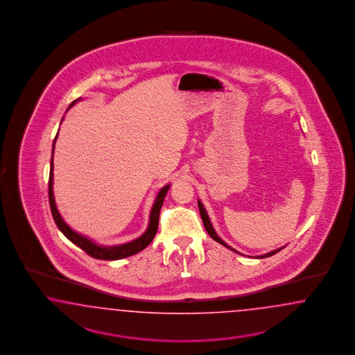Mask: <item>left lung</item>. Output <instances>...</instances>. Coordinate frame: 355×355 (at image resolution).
Here are the masks:
<instances>
[{
	"label": "left lung",
	"mask_w": 355,
	"mask_h": 355,
	"mask_svg": "<svg viewBox=\"0 0 355 355\" xmlns=\"http://www.w3.org/2000/svg\"><path fill=\"white\" fill-rule=\"evenodd\" d=\"M198 205H199V212H200V216H202V220H203V224H205V230L208 232V234L212 236L214 239H215L216 242H218L220 245H223V246H225V248H229V250H232V251H234L236 254H239L236 250H234L233 248H230L226 242H224L220 236H217V233L215 232V229H214V226H212V223H211V220H209V217H208V214H207V211H205V205H202V202L200 200H198ZM284 248H277V250H273V251H270L268 254H264V255H260V257H255V258L263 259V258H268V257H272V255H275L276 252H279Z\"/></svg>",
	"instance_id": "left-lung-1"
}]
</instances>
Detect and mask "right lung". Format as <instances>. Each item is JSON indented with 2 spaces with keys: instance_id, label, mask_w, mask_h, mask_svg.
Instances as JSON below:
<instances>
[{
  "instance_id": "1",
  "label": "right lung",
  "mask_w": 355,
  "mask_h": 355,
  "mask_svg": "<svg viewBox=\"0 0 355 355\" xmlns=\"http://www.w3.org/2000/svg\"><path fill=\"white\" fill-rule=\"evenodd\" d=\"M82 98H78L76 101H73L67 110L71 107L76 105V101H80ZM66 110V112H67ZM58 137V132L55 135L53 141V147H52V159H51V173H49V205H51V211H52V216H53L54 223L55 225L58 226V229L64 233V236L71 241L76 246L82 248L83 251H86L87 254L92 258L100 259V260H119V259L128 258L131 255L138 254L141 250L147 248L152 242V239L156 236L157 233V227H159V216H160V209H162L165 195L168 193V190L171 189V184H165L162 190L157 193L155 203L152 205L150 214V223H148V227L147 230L137 239L123 243V245H116V246H103V245H97L94 241H91L89 238L82 236L79 233H76V230H73L70 226L67 225L62 218V216L60 215L57 205L54 202L53 195V152L54 144L55 140Z\"/></svg>"
}]
</instances>
